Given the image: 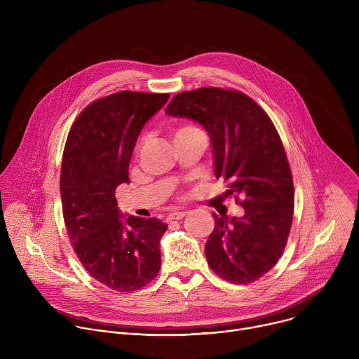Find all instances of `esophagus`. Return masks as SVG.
<instances>
[{
  "label": "esophagus",
  "instance_id": "34e87169",
  "mask_svg": "<svg viewBox=\"0 0 359 359\" xmlns=\"http://www.w3.org/2000/svg\"><path fill=\"white\" fill-rule=\"evenodd\" d=\"M186 215H187V212H173L168 216V220H182Z\"/></svg>",
  "mask_w": 359,
  "mask_h": 359
}]
</instances>
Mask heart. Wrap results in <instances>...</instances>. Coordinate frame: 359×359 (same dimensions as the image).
<instances>
[{
	"label": "heart",
	"mask_w": 359,
	"mask_h": 359,
	"mask_svg": "<svg viewBox=\"0 0 359 359\" xmlns=\"http://www.w3.org/2000/svg\"><path fill=\"white\" fill-rule=\"evenodd\" d=\"M190 130H196V128H194V126H182L180 129L176 130L175 136H176V135H180V133H184V132H190Z\"/></svg>",
	"instance_id": "obj_1"
}]
</instances>
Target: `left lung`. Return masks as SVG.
Wrapping results in <instances>:
<instances>
[{"label":"left lung","mask_w":359,"mask_h":359,"mask_svg":"<svg viewBox=\"0 0 359 359\" xmlns=\"http://www.w3.org/2000/svg\"><path fill=\"white\" fill-rule=\"evenodd\" d=\"M165 112L206 129L216 177L244 197L243 217L213 215L208 264L233 284L259 280L281 257L294 213L292 176L277 129L251 97L213 86L177 93Z\"/></svg>","instance_id":"left-lung-1"}]
</instances>
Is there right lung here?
I'll return each instance as SVG.
<instances>
[{
  "mask_svg": "<svg viewBox=\"0 0 359 359\" xmlns=\"http://www.w3.org/2000/svg\"><path fill=\"white\" fill-rule=\"evenodd\" d=\"M169 93L121 90L93 100L74 122L61 169L62 212L74 251L85 270L119 292L147 285L161 270L159 219L123 215L115 190L129 183V163L144 123Z\"/></svg>",
  "mask_w": 359,
  "mask_h": 359,
  "instance_id": "add662e5",
  "label": "right lung"
}]
</instances>
